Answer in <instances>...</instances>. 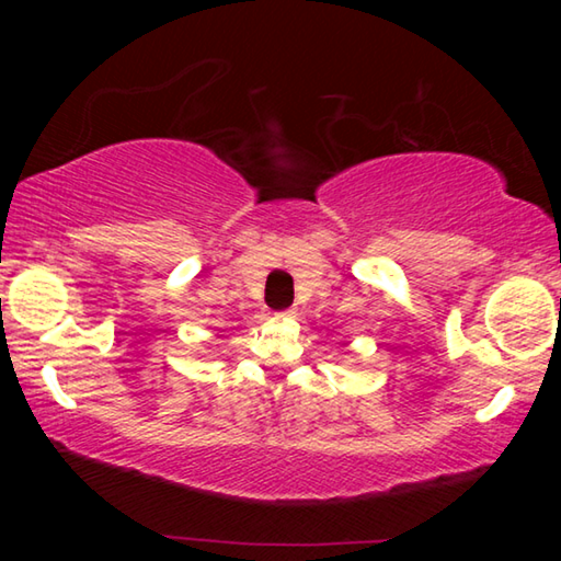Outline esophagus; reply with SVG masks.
Segmentation results:
<instances>
[{
  "label": "esophagus",
  "mask_w": 561,
  "mask_h": 561,
  "mask_svg": "<svg viewBox=\"0 0 561 561\" xmlns=\"http://www.w3.org/2000/svg\"><path fill=\"white\" fill-rule=\"evenodd\" d=\"M277 317H279V319H289V317H294V309H284V311H279Z\"/></svg>",
  "instance_id": "1"
}]
</instances>
